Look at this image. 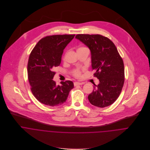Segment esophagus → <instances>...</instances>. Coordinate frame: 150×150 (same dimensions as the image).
Wrapping results in <instances>:
<instances>
[{"mask_svg": "<svg viewBox=\"0 0 150 150\" xmlns=\"http://www.w3.org/2000/svg\"><path fill=\"white\" fill-rule=\"evenodd\" d=\"M83 84V83H80V82H74V86H81V85H82Z\"/></svg>", "mask_w": 150, "mask_h": 150, "instance_id": "obj_1", "label": "esophagus"}]
</instances>
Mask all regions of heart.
I'll return each instance as SVG.
<instances>
[{"label": "heart", "instance_id": "1", "mask_svg": "<svg viewBox=\"0 0 150 150\" xmlns=\"http://www.w3.org/2000/svg\"><path fill=\"white\" fill-rule=\"evenodd\" d=\"M73 74H74V76H76L77 77H80V74H81V70H80V69H77L74 70V71H73Z\"/></svg>", "mask_w": 150, "mask_h": 150}]
</instances>
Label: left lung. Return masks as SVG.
Wrapping results in <instances>:
<instances>
[{
  "instance_id": "1",
  "label": "left lung",
  "mask_w": 150,
  "mask_h": 150,
  "mask_svg": "<svg viewBox=\"0 0 150 150\" xmlns=\"http://www.w3.org/2000/svg\"><path fill=\"white\" fill-rule=\"evenodd\" d=\"M91 51V66L99 80L93 92L88 95L91 104L99 107H107L118 98L124 84V64L118 50L109 39L100 35L76 36Z\"/></svg>"
}]
</instances>
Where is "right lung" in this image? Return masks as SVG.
Here are the masks:
<instances>
[{"label":"right lung","mask_w":150,"mask_h":150,"mask_svg":"<svg viewBox=\"0 0 150 150\" xmlns=\"http://www.w3.org/2000/svg\"><path fill=\"white\" fill-rule=\"evenodd\" d=\"M75 35H53L42 39L32 51L28 64V80L34 96L42 103L57 106L66 101L74 88L71 81L57 85L52 80L54 67L59 66L64 50Z\"/></svg>","instance_id":"1"}]
</instances>
